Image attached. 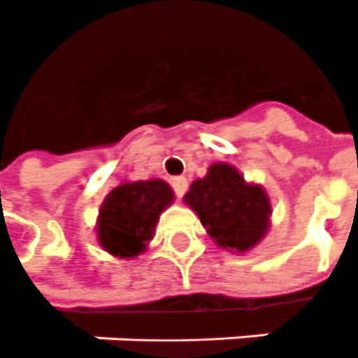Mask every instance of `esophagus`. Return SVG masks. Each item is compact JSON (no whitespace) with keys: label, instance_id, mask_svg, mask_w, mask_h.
I'll list each match as a JSON object with an SVG mask.
<instances>
[{"label":"esophagus","instance_id":"esophagus-1","mask_svg":"<svg viewBox=\"0 0 358 358\" xmlns=\"http://www.w3.org/2000/svg\"><path fill=\"white\" fill-rule=\"evenodd\" d=\"M173 187L176 196L182 199L185 191H187V178H184V176H176V178H173Z\"/></svg>","mask_w":358,"mask_h":358}]
</instances>
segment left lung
<instances>
[{
    "label": "left lung",
    "mask_w": 358,
    "mask_h": 358,
    "mask_svg": "<svg viewBox=\"0 0 358 358\" xmlns=\"http://www.w3.org/2000/svg\"><path fill=\"white\" fill-rule=\"evenodd\" d=\"M184 204L199 215L217 247L236 255L255 249L271 229L267 191L247 182L232 163H212L206 176L189 185Z\"/></svg>",
    "instance_id": "left-lung-1"
}]
</instances>
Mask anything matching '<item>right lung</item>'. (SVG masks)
<instances>
[{
	"label": "right lung",
	"instance_id": "obj_1",
	"mask_svg": "<svg viewBox=\"0 0 358 358\" xmlns=\"http://www.w3.org/2000/svg\"><path fill=\"white\" fill-rule=\"evenodd\" d=\"M173 202L174 191L165 180H126L109 191L98 210L94 227L98 243L120 260L145 255L159 215Z\"/></svg>",
	"mask_w": 358,
	"mask_h": 358
}]
</instances>
